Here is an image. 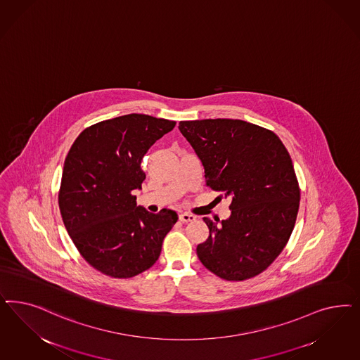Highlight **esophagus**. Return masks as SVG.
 <instances>
[{
  "instance_id": "34e87169",
  "label": "esophagus",
  "mask_w": 360,
  "mask_h": 360,
  "mask_svg": "<svg viewBox=\"0 0 360 360\" xmlns=\"http://www.w3.org/2000/svg\"><path fill=\"white\" fill-rule=\"evenodd\" d=\"M179 220L186 224V222H192V221L196 220V217L193 214H189V213H181V214H179Z\"/></svg>"
}]
</instances>
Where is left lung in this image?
Listing matches in <instances>:
<instances>
[{
    "mask_svg": "<svg viewBox=\"0 0 360 360\" xmlns=\"http://www.w3.org/2000/svg\"><path fill=\"white\" fill-rule=\"evenodd\" d=\"M202 162L207 186L232 200L221 222L204 217L209 237L198 245L201 264L228 281L266 270L288 244L300 208L290 155L266 128L238 119L179 123Z\"/></svg>",
    "mask_w": 360,
    "mask_h": 360,
    "instance_id": "8db88e82",
    "label": "left lung"
}]
</instances>
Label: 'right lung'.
<instances>
[{
	"label": "right lung",
	"instance_id": "obj_1",
	"mask_svg": "<svg viewBox=\"0 0 360 360\" xmlns=\"http://www.w3.org/2000/svg\"><path fill=\"white\" fill-rule=\"evenodd\" d=\"M176 122L128 114L86 128L65 159L59 210L82 257L114 278L135 277L158 261L177 214L136 205L144 155Z\"/></svg>",
	"mask_w": 360,
	"mask_h": 360
}]
</instances>
